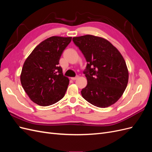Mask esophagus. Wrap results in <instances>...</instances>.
<instances>
[{
  "mask_svg": "<svg viewBox=\"0 0 152 152\" xmlns=\"http://www.w3.org/2000/svg\"><path fill=\"white\" fill-rule=\"evenodd\" d=\"M78 78H79V76H76L75 77H72L71 79H72V80H75L76 79H78Z\"/></svg>",
  "mask_w": 152,
  "mask_h": 152,
  "instance_id": "esophagus-1",
  "label": "esophagus"
}]
</instances>
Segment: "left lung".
Returning a JSON list of instances; mask_svg holds the SVG:
<instances>
[{"mask_svg": "<svg viewBox=\"0 0 152 152\" xmlns=\"http://www.w3.org/2000/svg\"><path fill=\"white\" fill-rule=\"evenodd\" d=\"M73 41L87 62L84 72L87 84L81 94L99 108L110 107L121 98L126 89L129 72L119 50L104 38L92 35L75 37Z\"/></svg>", "mask_w": 152, "mask_h": 152, "instance_id": "8db88e82", "label": "left lung"}]
</instances>
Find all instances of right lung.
I'll use <instances>...</instances> for the list:
<instances>
[{"instance_id": "right-lung-1", "label": "right lung", "mask_w": 152, "mask_h": 152, "mask_svg": "<svg viewBox=\"0 0 152 152\" xmlns=\"http://www.w3.org/2000/svg\"><path fill=\"white\" fill-rule=\"evenodd\" d=\"M72 37L53 36L35 48L26 59L20 80L23 88L34 103L46 107L63 98L69 84L59 61Z\"/></svg>"}]
</instances>
